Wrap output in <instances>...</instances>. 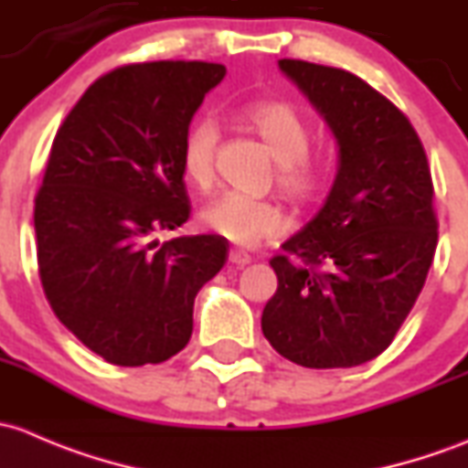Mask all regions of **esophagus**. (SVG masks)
<instances>
[{"instance_id":"obj_1","label":"esophagus","mask_w":468,"mask_h":468,"mask_svg":"<svg viewBox=\"0 0 468 468\" xmlns=\"http://www.w3.org/2000/svg\"><path fill=\"white\" fill-rule=\"evenodd\" d=\"M250 261H252V257L248 252H243V250H229V263H234V266H248Z\"/></svg>"}]
</instances>
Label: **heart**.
<instances>
[{
	"mask_svg": "<svg viewBox=\"0 0 468 468\" xmlns=\"http://www.w3.org/2000/svg\"><path fill=\"white\" fill-rule=\"evenodd\" d=\"M248 126L263 139L272 153L279 189L292 200L306 202L320 194L324 185V166L311 160V128L291 105L261 101L245 110ZM220 130L211 117H200L186 130L182 144V168L191 185L207 186L214 177V157ZM202 228L239 245H254L283 229V214L274 202L250 198L228 191L202 207Z\"/></svg>",
	"mask_w": 468,
	"mask_h": 468,
	"instance_id": "1",
	"label": "heart"
}]
</instances>
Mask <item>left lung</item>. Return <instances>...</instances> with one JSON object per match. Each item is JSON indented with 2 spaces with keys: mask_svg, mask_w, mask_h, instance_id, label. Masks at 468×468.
I'll return each mask as SVG.
<instances>
[{
  "mask_svg": "<svg viewBox=\"0 0 468 468\" xmlns=\"http://www.w3.org/2000/svg\"><path fill=\"white\" fill-rule=\"evenodd\" d=\"M279 69L334 133L338 173L322 209L270 261L279 286L261 329L302 367H356L388 349L431 270V168L406 114L363 79L288 58Z\"/></svg>",
  "mask_w": 468,
  "mask_h": 468,
  "instance_id": "left-lung-1",
  "label": "left lung"
}]
</instances>
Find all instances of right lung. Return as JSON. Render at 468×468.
<instances>
[{
  "label": "right lung",
  "mask_w": 468,
  "mask_h": 468,
  "mask_svg": "<svg viewBox=\"0 0 468 468\" xmlns=\"http://www.w3.org/2000/svg\"><path fill=\"white\" fill-rule=\"evenodd\" d=\"M216 62L160 60L101 76L58 128L36 196L37 268L56 317L101 358L157 365L186 346L194 300L228 259L189 218L182 144Z\"/></svg>",
  "instance_id": "right-lung-1"
}]
</instances>
